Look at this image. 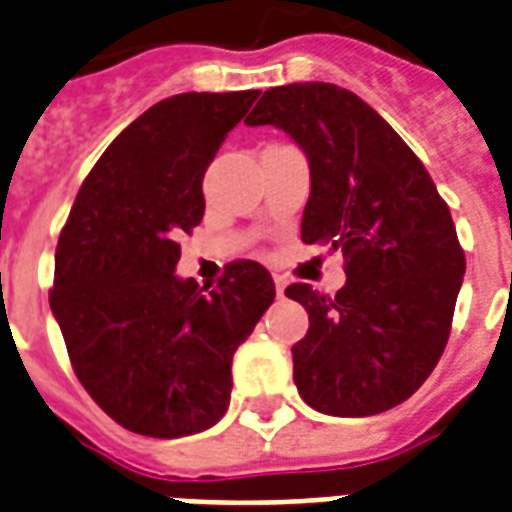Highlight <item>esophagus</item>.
<instances>
[{
    "instance_id": "1",
    "label": "esophagus",
    "mask_w": 512,
    "mask_h": 512,
    "mask_svg": "<svg viewBox=\"0 0 512 512\" xmlns=\"http://www.w3.org/2000/svg\"><path fill=\"white\" fill-rule=\"evenodd\" d=\"M285 285H288V280H285L283 275H275V291H277V296H283Z\"/></svg>"
}]
</instances>
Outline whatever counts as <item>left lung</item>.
<instances>
[{"label": "left lung", "instance_id": "left-lung-1", "mask_svg": "<svg viewBox=\"0 0 512 512\" xmlns=\"http://www.w3.org/2000/svg\"><path fill=\"white\" fill-rule=\"evenodd\" d=\"M245 122L275 125L301 146L310 162L301 240L344 253L347 283L336 296L285 288L310 315L291 347L299 395L331 417L398 406L449 342L465 275L449 205L406 141L344 87H269Z\"/></svg>", "mask_w": 512, "mask_h": 512}]
</instances>
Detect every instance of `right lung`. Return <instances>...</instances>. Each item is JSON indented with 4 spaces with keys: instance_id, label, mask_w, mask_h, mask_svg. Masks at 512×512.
Returning a JSON list of instances; mask_svg holds the SVG:
<instances>
[{
    "instance_id": "add662e5",
    "label": "right lung",
    "mask_w": 512,
    "mask_h": 512,
    "mask_svg": "<svg viewBox=\"0 0 512 512\" xmlns=\"http://www.w3.org/2000/svg\"><path fill=\"white\" fill-rule=\"evenodd\" d=\"M256 98L181 93L146 109L95 162L61 229L50 310L82 387L130 433L216 425L232 355L275 301L259 261H232L205 288L176 275L178 237L205 213L202 176Z\"/></svg>"
}]
</instances>
